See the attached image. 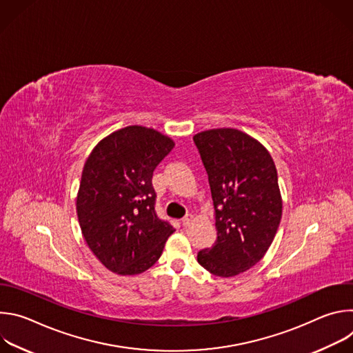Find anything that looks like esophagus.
Listing matches in <instances>:
<instances>
[{
    "instance_id": "obj_1",
    "label": "esophagus",
    "mask_w": 353,
    "mask_h": 353,
    "mask_svg": "<svg viewBox=\"0 0 353 353\" xmlns=\"http://www.w3.org/2000/svg\"><path fill=\"white\" fill-rule=\"evenodd\" d=\"M192 221H194V216H192L191 214H187V215L181 219V223H183V226H190Z\"/></svg>"
}]
</instances>
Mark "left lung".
I'll list each match as a JSON object with an SVG mask.
<instances>
[{"label": "left lung", "mask_w": 353, "mask_h": 353, "mask_svg": "<svg viewBox=\"0 0 353 353\" xmlns=\"http://www.w3.org/2000/svg\"><path fill=\"white\" fill-rule=\"evenodd\" d=\"M208 173L216 240L196 260L216 276L254 267L270 248L282 216L278 173L268 150L254 138L215 128L194 135Z\"/></svg>", "instance_id": "obj_1"}]
</instances>
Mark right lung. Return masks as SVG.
Listing matches in <instances>:
<instances>
[{
	"label": "right lung",
	"instance_id": "1",
	"mask_svg": "<svg viewBox=\"0 0 353 353\" xmlns=\"http://www.w3.org/2000/svg\"><path fill=\"white\" fill-rule=\"evenodd\" d=\"M174 142L130 125L100 141L85 162L77 214L83 239L108 270L135 275L161 257L173 226L158 218L152 176Z\"/></svg>",
	"mask_w": 353,
	"mask_h": 353
}]
</instances>
